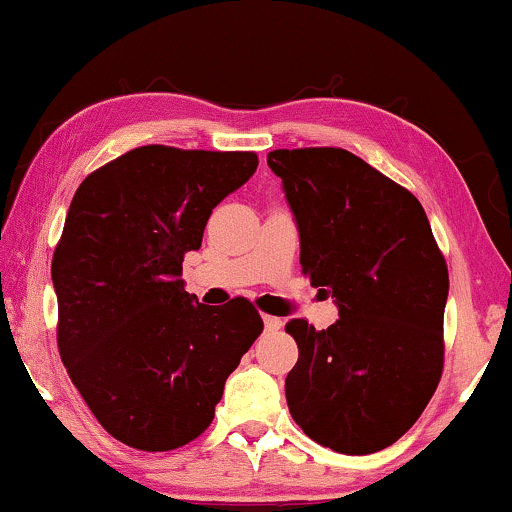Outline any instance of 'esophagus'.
Listing matches in <instances>:
<instances>
[{"instance_id":"esophagus-1","label":"esophagus","mask_w":512,"mask_h":512,"mask_svg":"<svg viewBox=\"0 0 512 512\" xmlns=\"http://www.w3.org/2000/svg\"><path fill=\"white\" fill-rule=\"evenodd\" d=\"M263 326H265V331H268V333H275V331H279V328H282V319L270 317V314H263Z\"/></svg>"}]
</instances>
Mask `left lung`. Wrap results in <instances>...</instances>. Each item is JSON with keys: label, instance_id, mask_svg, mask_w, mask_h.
Here are the masks:
<instances>
[{"label": "left lung", "instance_id": "1", "mask_svg": "<svg viewBox=\"0 0 512 512\" xmlns=\"http://www.w3.org/2000/svg\"><path fill=\"white\" fill-rule=\"evenodd\" d=\"M300 237V265L333 293L340 319L317 331L291 319L298 363L286 375L291 417L342 454L396 443L431 401L443 373L445 258L410 191L345 149H279Z\"/></svg>", "mask_w": 512, "mask_h": 512}]
</instances>
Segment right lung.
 I'll return each mask as SVG.
<instances>
[{"mask_svg": "<svg viewBox=\"0 0 512 512\" xmlns=\"http://www.w3.org/2000/svg\"><path fill=\"white\" fill-rule=\"evenodd\" d=\"M256 167L251 151L151 144L76 188L51 265L58 347L97 422L125 445L165 452L198 438L263 331L249 300L202 305L181 279L212 209Z\"/></svg>", "mask_w": 512, "mask_h": 512, "instance_id": "obj_1", "label": "right lung"}]
</instances>
